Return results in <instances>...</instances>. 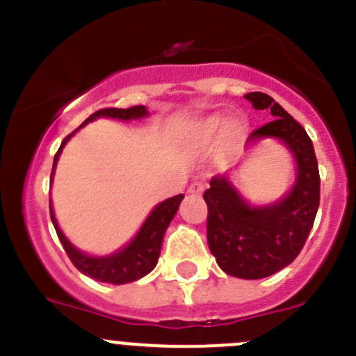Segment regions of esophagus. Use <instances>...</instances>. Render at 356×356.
<instances>
[{
    "label": "esophagus",
    "mask_w": 356,
    "mask_h": 356,
    "mask_svg": "<svg viewBox=\"0 0 356 356\" xmlns=\"http://www.w3.org/2000/svg\"><path fill=\"white\" fill-rule=\"evenodd\" d=\"M202 191H204V184H201V181H194V184L188 187V194L191 195H201Z\"/></svg>",
    "instance_id": "1"
}]
</instances>
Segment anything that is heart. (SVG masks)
<instances>
[{
    "instance_id": "1",
    "label": "heart",
    "mask_w": 356,
    "mask_h": 356,
    "mask_svg": "<svg viewBox=\"0 0 356 356\" xmlns=\"http://www.w3.org/2000/svg\"><path fill=\"white\" fill-rule=\"evenodd\" d=\"M222 123V117H218V115L206 118L202 124H199L197 131H195V138H197L199 141H211L213 138L216 136V133H218ZM243 133H245V122H243L241 118L236 117L225 120L224 127L222 128V136L227 143H234V141H238L239 138L243 136Z\"/></svg>"
}]
</instances>
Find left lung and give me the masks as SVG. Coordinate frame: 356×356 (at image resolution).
Segmentation results:
<instances>
[{
	"mask_svg": "<svg viewBox=\"0 0 356 356\" xmlns=\"http://www.w3.org/2000/svg\"><path fill=\"white\" fill-rule=\"evenodd\" d=\"M255 110H270L274 120L250 134L248 141L276 138L297 162L292 191L274 204L250 206L229 176H213L204 192L208 245L229 276L260 280L296 260L306 243L320 206V172L313 141L302 125L264 92L246 94Z\"/></svg>",
	"mask_w": 356,
	"mask_h": 356,
	"instance_id": "1",
	"label": "left lung"
}]
</instances>
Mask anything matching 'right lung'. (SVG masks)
Instances as JSON below:
<instances>
[{
    "mask_svg": "<svg viewBox=\"0 0 356 356\" xmlns=\"http://www.w3.org/2000/svg\"><path fill=\"white\" fill-rule=\"evenodd\" d=\"M147 115L148 111L145 106L103 108V110H97L96 113L90 115L80 127H83V125L89 124V122L96 120L97 117H111L120 118V120H131V118H143L147 117ZM76 131H74V133H76ZM74 133H71L70 136L64 138L63 143H60L59 150H57L56 157H54L50 180L54 178V171H56V164L57 161H59L63 147L67 143V140H70ZM181 199H184V194H178L175 195V197L165 199L161 204L155 206L154 211L150 213V216L145 220L143 227L140 229L136 238H134L129 245L125 246V248H122L120 252L106 257H90L74 248V246L67 241L66 236L63 234L59 225H57V220L56 216H54L52 202L49 201V204L50 218H52L54 227H56L57 238H59L60 245L64 246V252L67 253V257H70V260L73 262V266L76 267L80 273L92 277L96 282L111 283V285H125V283H133L136 282V280H140V277L147 276V274L157 266L159 255H161L162 239H164V232L165 229H168L169 223H171L172 216L176 215V211L180 208Z\"/></svg>",
    "mask_w": 356,
    "mask_h": 356,
    "instance_id": "obj_1",
    "label": "right lung"
}]
</instances>
